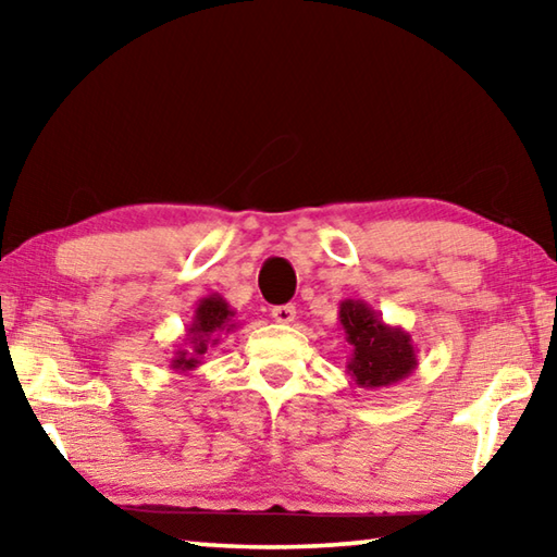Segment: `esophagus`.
<instances>
[{
  "label": "esophagus",
  "instance_id": "1",
  "mask_svg": "<svg viewBox=\"0 0 557 557\" xmlns=\"http://www.w3.org/2000/svg\"><path fill=\"white\" fill-rule=\"evenodd\" d=\"M297 317V309L295 305H280V307H272V319H275L277 324H292Z\"/></svg>",
  "mask_w": 557,
  "mask_h": 557
}]
</instances>
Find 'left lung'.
I'll use <instances>...</instances> for the list:
<instances>
[{
	"label": "left lung",
	"mask_w": 557,
	"mask_h": 557,
	"mask_svg": "<svg viewBox=\"0 0 557 557\" xmlns=\"http://www.w3.org/2000/svg\"><path fill=\"white\" fill-rule=\"evenodd\" d=\"M338 322L351 346L346 371L358 388H388L418 369V348L410 334L403 326L385 324L383 317L366 301L344 299L338 305Z\"/></svg>",
	"instance_id": "8db88e82"
}]
</instances>
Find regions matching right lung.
<instances>
[{
	"instance_id": "1",
	"label": "right lung",
	"mask_w": 557,
	"mask_h": 557,
	"mask_svg": "<svg viewBox=\"0 0 557 557\" xmlns=\"http://www.w3.org/2000/svg\"><path fill=\"white\" fill-rule=\"evenodd\" d=\"M238 326L235 322V309L225 301L219 292H211L194 309L191 324H186V338L184 346H178L174 351V358L169 361V369L176 373H191L201 366L203 354L209 351V346H215L221 342L223 334H231Z\"/></svg>"
}]
</instances>
